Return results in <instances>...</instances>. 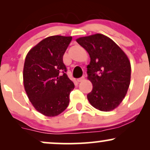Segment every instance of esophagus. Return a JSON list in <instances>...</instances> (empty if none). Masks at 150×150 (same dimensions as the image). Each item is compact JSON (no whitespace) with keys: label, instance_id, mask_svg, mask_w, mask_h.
Wrapping results in <instances>:
<instances>
[{"label":"esophagus","instance_id":"obj_1","mask_svg":"<svg viewBox=\"0 0 150 150\" xmlns=\"http://www.w3.org/2000/svg\"><path fill=\"white\" fill-rule=\"evenodd\" d=\"M85 80V77H80V78L77 79V82H82V81H84Z\"/></svg>","mask_w":150,"mask_h":150}]
</instances>
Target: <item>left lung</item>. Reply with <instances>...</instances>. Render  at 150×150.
<instances>
[{"label":"left lung","instance_id":"1","mask_svg":"<svg viewBox=\"0 0 150 150\" xmlns=\"http://www.w3.org/2000/svg\"><path fill=\"white\" fill-rule=\"evenodd\" d=\"M76 42L90 57L87 73L93 88L87 94L89 102L99 111H112L123 100L130 83L131 65L128 56L104 34L80 37Z\"/></svg>","mask_w":150,"mask_h":150}]
</instances>
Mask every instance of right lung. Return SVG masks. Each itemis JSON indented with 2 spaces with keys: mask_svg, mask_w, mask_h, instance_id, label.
I'll list each match as a JSON object with an SVG mask.
<instances>
[{
  "mask_svg": "<svg viewBox=\"0 0 150 150\" xmlns=\"http://www.w3.org/2000/svg\"><path fill=\"white\" fill-rule=\"evenodd\" d=\"M71 40L60 35L46 37L26 56L24 87L34 108L46 116H58L69 104L75 85L65 73L63 56Z\"/></svg>",
  "mask_w": 150,
  "mask_h": 150,
  "instance_id": "right-lung-1",
  "label": "right lung"
}]
</instances>
